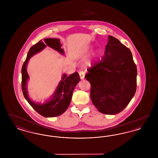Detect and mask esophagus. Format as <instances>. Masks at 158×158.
Wrapping results in <instances>:
<instances>
[{
	"mask_svg": "<svg viewBox=\"0 0 158 158\" xmlns=\"http://www.w3.org/2000/svg\"><path fill=\"white\" fill-rule=\"evenodd\" d=\"M79 74L80 77L81 79H83L85 78V73L83 71H80L79 72Z\"/></svg>",
	"mask_w": 158,
	"mask_h": 158,
	"instance_id": "1",
	"label": "esophagus"
}]
</instances>
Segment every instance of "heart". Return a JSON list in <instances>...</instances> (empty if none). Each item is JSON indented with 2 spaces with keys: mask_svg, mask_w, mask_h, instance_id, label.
<instances>
[{
  "mask_svg": "<svg viewBox=\"0 0 158 158\" xmlns=\"http://www.w3.org/2000/svg\"><path fill=\"white\" fill-rule=\"evenodd\" d=\"M95 57H96V55H95V56H94V57L93 59H90L89 60H88V61H86V65L89 66L90 64H92V62L94 61V59H95Z\"/></svg>",
  "mask_w": 158,
  "mask_h": 158,
  "instance_id": "b5f03b06",
  "label": "heart"
}]
</instances>
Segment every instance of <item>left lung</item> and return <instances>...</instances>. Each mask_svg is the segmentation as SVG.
Listing matches in <instances>:
<instances>
[{"label":"left lung","instance_id":"obj_1","mask_svg":"<svg viewBox=\"0 0 158 158\" xmlns=\"http://www.w3.org/2000/svg\"><path fill=\"white\" fill-rule=\"evenodd\" d=\"M88 72L91 100L100 113H120L134 97L137 68L131 51L118 39L108 36L104 57Z\"/></svg>","mask_w":158,"mask_h":158}]
</instances>
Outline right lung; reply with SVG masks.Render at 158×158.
<instances>
[{"label": "right lung", "mask_w": 158, "mask_h": 158, "mask_svg": "<svg viewBox=\"0 0 158 158\" xmlns=\"http://www.w3.org/2000/svg\"><path fill=\"white\" fill-rule=\"evenodd\" d=\"M47 46L64 54L63 48H61L60 40L57 38H45L40 40L37 44L32 46L29 50L27 59L23 63L22 73V89L23 95L31 106L38 114L45 117H54L60 115L68 109L72 97V94L76 85L81 81L77 72L68 76L63 74L61 80L59 83L55 92L51 98L43 104L35 103L28 97L27 90V82L30 78L27 71V66L31 57L35 54L41 52Z\"/></svg>", "instance_id": "add662e5"}]
</instances>
